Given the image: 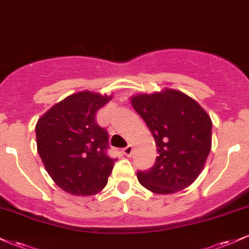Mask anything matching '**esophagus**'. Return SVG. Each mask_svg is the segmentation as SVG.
<instances>
[{
  "mask_svg": "<svg viewBox=\"0 0 249 249\" xmlns=\"http://www.w3.org/2000/svg\"><path fill=\"white\" fill-rule=\"evenodd\" d=\"M123 152H124L125 156H127V157H131V156H132V152H133V147H132V145H128V146L125 147L124 150H123Z\"/></svg>",
  "mask_w": 249,
  "mask_h": 249,
  "instance_id": "obj_1",
  "label": "esophagus"
}]
</instances>
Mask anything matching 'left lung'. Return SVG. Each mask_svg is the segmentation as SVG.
I'll list each match as a JSON object with an SVG mask.
<instances>
[{
    "mask_svg": "<svg viewBox=\"0 0 249 249\" xmlns=\"http://www.w3.org/2000/svg\"><path fill=\"white\" fill-rule=\"evenodd\" d=\"M157 144L156 164L138 172L139 182L156 194L185 190L201 173L212 147V121L199 103L174 89L131 97Z\"/></svg>",
    "mask_w": 249,
    "mask_h": 249,
    "instance_id": "8db88e82",
    "label": "left lung"
}]
</instances>
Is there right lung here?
Wrapping results in <instances>:
<instances>
[{"label":"right lung","instance_id":"1","mask_svg":"<svg viewBox=\"0 0 249 249\" xmlns=\"http://www.w3.org/2000/svg\"><path fill=\"white\" fill-rule=\"evenodd\" d=\"M112 95L81 91L50 107L37 122V151L58 187L89 196L107 186L116 160L107 154L108 136L96 123V112Z\"/></svg>","mask_w":249,"mask_h":249}]
</instances>
